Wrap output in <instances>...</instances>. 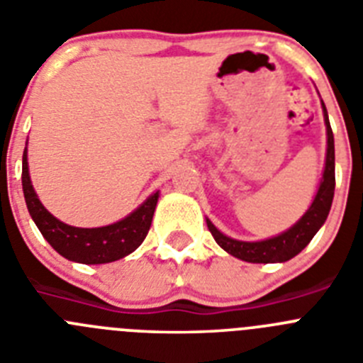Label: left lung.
Here are the masks:
<instances>
[{
	"mask_svg": "<svg viewBox=\"0 0 363 363\" xmlns=\"http://www.w3.org/2000/svg\"><path fill=\"white\" fill-rule=\"evenodd\" d=\"M322 108L327 130L325 165H323L322 179H320L318 191L314 194L313 203L289 229L277 234V236H271V238L258 240V242H243V240L230 238V236L221 233L209 218H205L207 227H209L216 243L230 256L243 259V262H251V264H284L287 259L294 258L298 252L303 251L309 245L311 240L314 238V234L318 233L325 223L329 211H331L333 196H335V136H333L331 123H329L323 101Z\"/></svg>",
	"mask_w": 363,
	"mask_h": 363,
	"instance_id": "left-lung-1",
	"label": "left lung"
}]
</instances>
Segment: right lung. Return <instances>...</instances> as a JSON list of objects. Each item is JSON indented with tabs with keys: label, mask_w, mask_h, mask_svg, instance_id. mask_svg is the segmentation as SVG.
Returning <instances> with one entry per match:
<instances>
[{
	"label": "right lung",
	"mask_w": 363,
	"mask_h": 363,
	"mask_svg": "<svg viewBox=\"0 0 363 363\" xmlns=\"http://www.w3.org/2000/svg\"><path fill=\"white\" fill-rule=\"evenodd\" d=\"M25 201L30 218L34 220L43 238L52 245L63 258L85 265L111 264L129 256L142 245L152 223L154 209L158 203L160 191H154L140 207L121 220L104 227H74L57 220L45 209L38 198L28 172L27 147L23 150V172H21Z\"/></svg>",
	"instance_id": "obj_1"
}]
</instances>
